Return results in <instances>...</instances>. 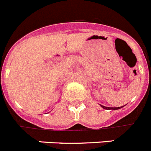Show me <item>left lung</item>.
I'll list each match as a JSON object with an SVG mask.
<instances>
[{
	"instance_id": "obj_1",
	"label": "left lung",
	"mask_w": 151,
	"mask_h": 151,
	"mask_svg": "<svg viewBox=\"0 0 151 151\" xmlns=\"http://www.w3.org/2000/svg\"><path fill=\"white\" fill-rule=\"evenodd\" d=\"M100 106H101V107L104 109H112V110H117V109H121V108H122L124 106H120V107H107V106H103V105H101V104H100Z\"/></svg>"
}]
</instances>
